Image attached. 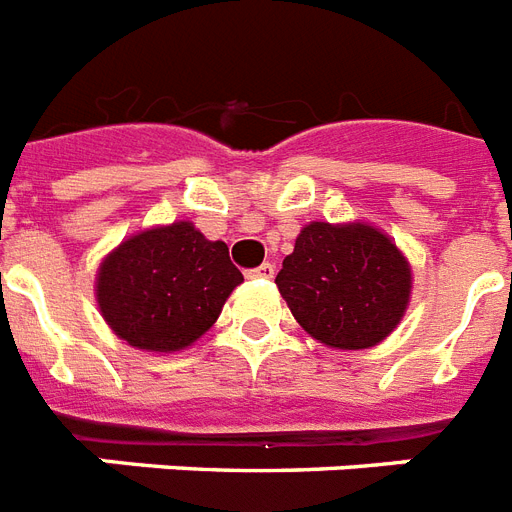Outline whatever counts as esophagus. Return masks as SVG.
Here are the masks:
<instances>
[{
	"instance_id": "1",
	"label": "esophagus",
	"mask_w": 512,
	"mask_h": 512,
	"mask_svg": "<svg viewBox=\"0 0 512 512\" xmlns=\"http://www.w3.org/2000/svg\"><path fill=\"white\" fill-rule=\"evenodd\" d=\"M245 275L251 277V280H256V277H264V280H272V277H275V264H269V261H264L261 267L248 269Z\"/></svg>"
}]
</instances>
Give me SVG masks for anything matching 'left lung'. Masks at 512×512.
I'll list each match as a JSON object with an SVG mask.
<instances>
[{"mask_svg":"<svg viewBox=\"0 0 512 512\" xmlns=\"http://www.w3.org/2000/svg\"><path fill=\"white\" fill-rule=\"evenodd\" d=\"M280 296L306 333L333 349H370L402 320L407 259L367 224L312 222L277 275Z\"/></svg>","mask_w":512,"mask_h":512,"instance_id":"left-lung-1","label":"left lung"}]
</instances>
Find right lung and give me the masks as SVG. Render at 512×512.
<instances>
[{
  "label": "right lung",
  "mask_w": 512,
  "mask_h": 512,
  "mask_svg": "<svg viewBox=\"0 0 512 512\" xmlns=\"http://www.w3.org/2000/svg\"><path fill=\"white\" fill-rule=\"evenodd\" d=\"M240 282L222 240L177 222L129 237L102 261L97 304L129 346L179 351L214 325Z\"/></svg>",
  "instance_id": "obj_1"
}]
</instances>
